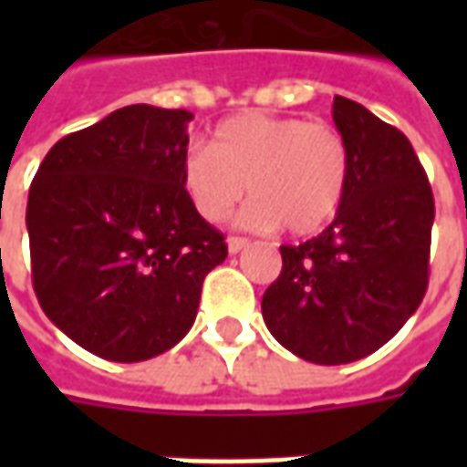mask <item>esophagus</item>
<instances>
[{"label":"esophagus","mask_w":467,"mask_h":467,"mask_svg":"<svg viewBox=\"0 0 467 467\" xmlns=\"http://www.w3.org/2000/svg\"><path fill=\"white\" fill-rule=\"evenodd\" d=\"M247 244H250V240H244V237H230V240H227V253L230 254L243 253Z\"/></svg>","instance_id":"1"}]
</instances>
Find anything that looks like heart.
I'll return each instance as SVG.
<instances>
[{
    "mask_svg": "<svg viewBox=\"0 0 467 467\" xmlns=\"http://www.w3.org/2000/svg\"><path fill=\"white\" fill-rule=\"evenodd\" d=\"M180 180L204 220L217 223L243 200L240 220L254 230L283 224L295 237L320 233L343 207L350 150L335 127L303 117L244 112L214 127L210 147L182 154Z\"/></svg>",
    "mask_w": 467,
    "mask_h": 467,
    "instance_id": "b5f03b06",
    "label": "heart"
}]
</instances>
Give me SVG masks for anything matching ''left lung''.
Wrapping results in <instances>:
<instances>
[{
	"label": "left lung",
	"instance_id": "1",
	"mask_svg": "<svg viewBox=\"0 0 467 467\" xmlns=\"http://www.w3.org/2000/svg\"><path fill=\"white\" fill-rule=\"evenodd\" d=\"M333 119L350 180L330 227L283 244V273L263 295L267 330L317 365L370 355L408 323L428 290L432 190L410 140L348 97Z\"/></svg>",
	"mask_w": 467,
	"mask_h": 467
}]
</instances>
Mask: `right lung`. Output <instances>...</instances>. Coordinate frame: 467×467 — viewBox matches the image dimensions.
<instances>
[{"instance_id": "right-lung-1", "label": "right lung", "mask_w": 467, "mask_h": 467, "mask_svg": "<svg viewBox=\"0 0 467 467\" xmlns=\"http://www.w3.org/2000/svg\"><path fill=\"white\" fill-rule=\"evenodd\" d=\"M192 112L130 105L62 137L26 202L45 315L112 362L150 360L190 333L227 244L184 192Z\"/></svg>"}]
</instances>
